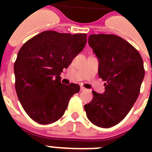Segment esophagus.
Here are the masks:
<instances>
[{
    "label": "esophagus",
    "mask_w": 152,
    "mask_h": 152,
    "mask_svg": "<svg viewBox=\"0 0 152 152\" xmlns=\"http://www.w3.org/2000/svg\"><path fill=\"white\" fill-rule=\"evenodd\" d=\"M86 88L83 86H80V91H85Z\"/></svg>",
    "instance_id": "1"
}]
</instances>
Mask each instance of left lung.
<instances>
[{
    "mask_svg": "<svg viewBox=\"0 0 152 152\" xmlns=\"http://www.w3.org/2000/svg\"><path fill=\"white\" fill-rule=\"evenodd\" d=\"M88 44L99 61V76L105 92L92 91L93 99L84 105L91 122L110 128L126 117L139 96L144 77L140 53L129 42L114 34H91Z\"/></svg>",
    "mask_w": 152,
    "mask_h": 152,
    "instance_id": "obj_1",
    "label": "left lung"
}]
</instances>
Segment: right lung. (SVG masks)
Listing matches in <instances>:
<instances>
[{
	"label": "right lung",
	"instance_id": "obj_1",
	"mask_svg": "<svg viewBox=\"0 0 152 152\" xmlns=\"http://www.w3.org/2000/svg\"><path fill=\"white\" fill-rule=\"evenodd\" d=\"M87 34L46 31L26 42L14 64L15 88L27 115L41 125L61 118L80 85L61 83V73L83 50Z\"/></svg>",
	"mask_w": 152,
	"mask_h": 152
}]
</instances>
